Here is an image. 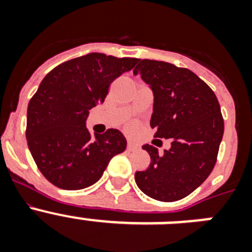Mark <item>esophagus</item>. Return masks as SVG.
I'll list each match as a JSON object with an SVG mask.
<instances>
[{
	"instance_id": "obj_1",
	"label": "esophagus",
	"mask_w": 252,
	"mask_h": 252,
	"mask_svg": "<svg viewBox=\"0 0 252 252\" xmlns=\"http://www.w3.org/2000/svg\"><path fill=\"white\" fill-rule=\"evenodd\" d=\"M135 149H137V145L136 144H133L132 141H128L127 142V150H135Z\"/></svg>"
}]
</instances>
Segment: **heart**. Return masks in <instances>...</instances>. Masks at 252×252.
I'll return each mask as SVG.
<instances>
[{
    "label": "heart",
    "instance_id": "b5f03b06",
    "mask_svg": "<svg viewBox=\"0 0 252 252\" xmlns=\"http://www.w3.org/2000/svg\"><path fill=\"white\" fill-rule=\"evenodd\" d=\"M135 128H136L135 125H130V126H128V130H135Z\"/></svg>",
    "mask_w": 252,
    "mask_h": 252
}]
</instances>
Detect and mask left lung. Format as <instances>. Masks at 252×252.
<instances>
[{"label": "left lung", "instance_id": "1", "mask_svg": "<svg viewBox=\"0 0 252 252\" xmlns=\"http://www.w3.org/2000/svg\"><path fill=\"white\" fill-rule=\"evenodd\" d=\"M133 74L141 75L153 91L154 136L171 139L170 149L162 154L149 144L142 146L151 162L135 173V182L157 201H179L201 186L215 166L224 128L221 107L213 91L189 69L144 59Z\"/></svg>", "mask_w": 252, "mask_h": 252}]
</instances>
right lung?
<instances>
[{"label": "right lung", "instance_id": "1", "mask_svg": "<svg viewBox=\"0 0 252 252\" xmlns=\"http://www.w3.org/2000/svg\"><path fill=\"white\" fill-rule=\"evenodd\" d=\"M137 63L136 58L91 53L68 60L45 75L28 106L26 140L44 177L66 190L94 184L110 160L126 149L121 131L92 139L88 111L102 103L108 87Z\"/></svg>", "mask_w": 252, "mask_h": 252}]
</instances>
